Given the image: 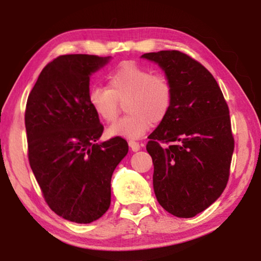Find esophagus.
Returning a JSON list of instances; mask_svg holds the SVG:
<instances>
[{
	"label": "esophagus",
	"instance_id": "1",
	"mask_svg": "<svg viewBox=\"0 0 261 261\" xmlns=\"http://www.w3.org/2000/svg\"><path fill=\"white\" fill-rule=\"evenodd\" d=\"M128 145H129V147H130V149L133 152H138L139 149H140V144H139V142H137V141H134V140H129L128 141Z\"/></svg>",
	"mask_w": 261,
	"mask_h": 261
}]
</instances>
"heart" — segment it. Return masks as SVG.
Returning a JSON list of instances; mask_svg holds the SVG:
<instances>
[{"mask_svg": "<svg viewBox=\"0 0 261 261\" xmlns=\"http://www.w3.org/2000/svg\"><path fill=\"white\" fill-rule=\"evenodd\" d=\"M108 87L95 85L89 91V103L99 119L113 122L126 102L127 116L116 121L108 129V137L139 139L169 115L172 107V85L163 74L138 64H120L108 74Z\"/></svg>", "mask_w": 261, "mask_h": 261, "instance_id": "obj_1", "label": "heart"}]
</instances>
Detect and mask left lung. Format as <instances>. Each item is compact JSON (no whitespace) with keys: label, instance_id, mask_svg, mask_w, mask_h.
<instances>
[{"label":"left lung","instance_id":"1","mask_svg":"<svg viewBox=\"0 0 261 261\" xmlns=\"http://www.w3.org/2000/svg\"><path fill=\"white\" fill-rule=\"evenodd\" d=\"M172 85L169 115L149 134L153 189L159 204L177 217H194L226 188L234 139L229 109L213 74L179 51L145 53ZM160 142H170L166 148Z\"/></svg>","mask_w":261,"mask_h":261}]
</instances>
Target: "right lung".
Instances as JSON below:
<instances>
[{
	"instance_id": "right-lung-1",
	"label": "right lung",
	"mask_w": 261,
	"mask_h": 261,
	"mask_svg": "<svg viewBox=\"0 0 261 261\" xmlns=\"http://www.w3.org/2000/svg\"><path fill=\"white\" fill-rule=\"evenodd\" d=\"M112 57L60 56L47 64L27 99L28 159L45 201L63 219L90 223L109 209L124 139L98 141L103 126L89 103L91 74Z\"/></svg>"
}]
</instances>
